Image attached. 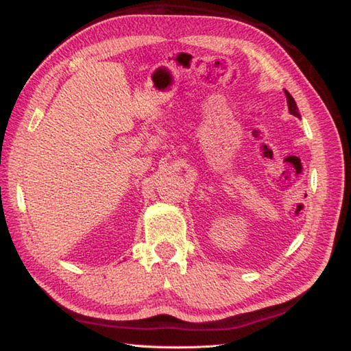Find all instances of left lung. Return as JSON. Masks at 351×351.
Instances as JSON below:
<instances>
[{
  "label": "left lung",
  "instance_id": "obj_1",
  "mask_svg": "<svg viewBox=\"0 0 351 351\" xmlns=\"http://www.w3.org/2000/svg\"><path fill=\"white\" fill-rule=\"evenodd\" d=\"M283 92H285V96H287V102H288V110H289V113L293 114V116H295V117H300L299 108H297V104H295V101H294L293 96L289 95V92H288V90H283Z\"/></svg>",
  "mask_w": 351,
  "mask_h": 351
}]
</instances>
